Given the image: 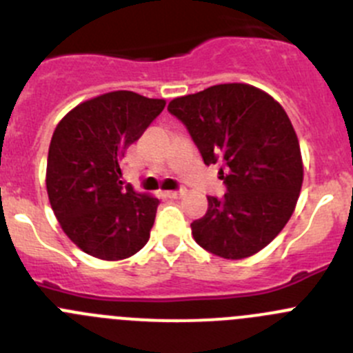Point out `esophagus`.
<instances>
[{
    "label": "esophagus",
    "instance_id": "obj_1",
    "mask_svg": "<svg viewBox=\"0 0 353 353\" xmlns=\"http://www.w3.org/2000/svg\"><path fill=\"white\" fill-rule=\"evenodd\" d=\"M186 194V190H176V191H167V196L169 198H181Z\"/></svg>",
    "mask_w": 353,
    "mask_h": 353
}]
</instances>
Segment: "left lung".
<instances>
[{
    "instance_id": "left-lung-1",
    "label": "left lung",
    "mask_w": 353,
    "mask_h": 353,
    "mask_svg": "<svg viewBox=\"0 0 353 353\" xmlns=\"http://www.w3.org/2000/svg\"><path fill=\"white\" fill-rule=\"evenodd\" d=\"M167 110L186 126L205 165L222 163L227 193L208 196L206 213L191 223L194 241L225 259L261 251L285 227L302 186L301 147L285 110L244 83L177 97Z\"/></svg>"
}]
</instances>
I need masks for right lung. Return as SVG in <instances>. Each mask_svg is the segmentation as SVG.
<instances>
[{
  "mask_svg": "<svg viewBox=\"0 0 353 353\" xmlns=\"http://www.w3.org/2000/svg\"><path fill=\"white\" fill-rule=\"evenodd\" d=\"M163 108L162 99L109 92L77 105L56 126L46 172L49 201L87 254L116 261L148 243L160 201L123 186L121 163Z\"/></svg>",
  "mask_w": 353,
  "mask_h": 353,
  "instance_id": "right-lung-1",
  "label": "right lung"
}]
</instances>
